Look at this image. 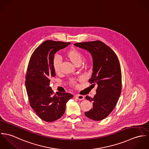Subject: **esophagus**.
Here are the masks:
<instances>
[{
    "instance_id": "obj_1",
    "label": "esophagus",
    "mask_w": 149,
    "mask_h": 149,
    "mask_svg": "<svg viewBox=\"0 0 149 149\" xmlns=\"http://www.w3.org/2000/svg\"><path fill=\"white\" fill-rule=\"evenodd\" d=\"M75 97L80 100H83L84 99V96L83 95H75Z\"/></svg>"
}]
</instances>
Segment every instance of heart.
<instances>
[{
	"label": "heart",
	"instance_id": "b5f03b06",
	"mask_svg": "<svg viewBox=\"0 0 149 149\" xmlns=\"http://www.w3.org/2000/svg\"><path fill=\"white\" fill-rule=\"evenodd\" d=\"M66 57L72 63L76 66L80 65L83 60V53L78 50L76 48L72 47L69 49L65 53ZM62 64V60L60 56L56 55L54 56L52 60V66L54 72L56 73H59L61 71V66ZM92 61L91 58L86 60L85 62L83 63V68L86 70L89 69L92 67ZM70 83L73 86H76V80L73 79L70 80Z\"/></svg>",
	"mask_w": 149,
	"mask_h": 149
}]
</instances>
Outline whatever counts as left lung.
<instances>
[{
	"mask_svg": "<svg viewBox=\"0 0 149 149\" xmlns=\"http://www.w3.org/2000/svg\"><path fill=\"white\" fill-rule=\"evenodd\" d=\"M75 46L88 51L93 59V71L89 83L97 84L96 94L86 99L93 102L92 108L85 115L94 120H102L116 106L122 91V72L117 56L100 41L76 43Z\"/></svg>",
	"mask_w": 149,
	"mask_h": 149,
	"instance_id": "8db88e82",
	"label": "left lung"
}]
</instances>
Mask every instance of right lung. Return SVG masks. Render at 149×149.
<instances>
[{
  "instance_id": "right-lung-1",
  "label": "right lung",
  "mask_w": 149,
  "mask_h": 149,
  "mask_svg": "<svg viewBox=\"0 0 149 149\" xmlns=\"http://www.w3.org/2000/svg\"><path fill=\"white\" fill-rule=\"evenodd\" d=\"M70 43L47 40L36 48L27 66L25 85L31 107L43 120L52 122L64 115L66 103L73 96L69 93L54 94L49 86L56 76L52 66L54 54Z\"/></svg>"
}]
</instances>
